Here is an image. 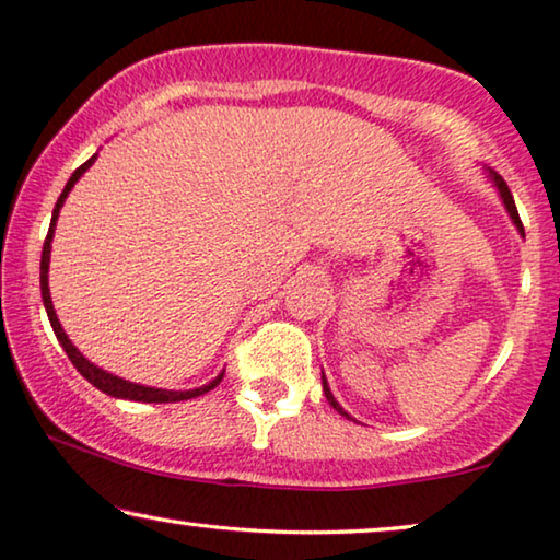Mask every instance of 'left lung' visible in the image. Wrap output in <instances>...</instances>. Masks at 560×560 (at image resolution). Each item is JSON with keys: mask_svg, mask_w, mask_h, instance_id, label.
I'll return each instance as SVG.
<instances>
[{"mask_svg": "<svg viewBox=\"0 0 560 560\" xmlns=\"http://www.w3.org/2000/svg\"><path fill=\"white\" fill-rule=\"evenodd\" d=\"M487 177L492 179L494 183V187H498V192H500V200H502V205H505V210H508V215H510V220H513L515 223V228H517V233L523 235L525 238V233H523V223H520V215H517V208H515V200H513V192H510V187L505 185V179H502L498 172L494 170H487ZM322 390H325V398H327V404L335 408L337 413L340 416H345V419H350L352 421V416L345 411V408L337 404V398L332 396V390H329V383H327V377H325V373H322Z\"/></svg>", "mask_w": 560, "mask_h": 560, "instance_id": "8db88e82", "label": "left lung"}]
</instances>
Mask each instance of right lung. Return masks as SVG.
I'll return each instance as SVG.
<instances>
[{"label":"right lung","instance_id":"1","mask_svg":"<svg viewBox=\"0 0 560 560\" xmlns=\"http://www.w3.org/2000/svg\"><path fill=\"white\" fill-rule=\"evenodd\" d=\"M98 154H93L89 162H83L81 167H78L73 175H70L68 185L62 187L58 202H55V210H52V220H50V231H47V238H45V246H43V261H40V291H43V304H45V312H47V319H50L52 325V332L58 337V342L62 345V350H66V355L73 362L78 373H81L85 381L96 385L98 390H104L106 396H114V398H124V400H141V404H177V400H190V398H198L202 393H208L215 388V385L223 381L225 370H220V373L212 377L208 385H200V388H192V390H164V388H152V385H139V383H131V381H124V377L108 373V370L93 365V362L83 355V352H78V348L73 342L68 340L66 329L60 327L58 322V314H55V306H52V299H50V287H47V271H50V248H52V235H55V223H58V215H60V208L62 202H66L68 192L73 190V185L78 183L85 175V170L91 167L93 162H96Z\"/></svg>","mask_w":560,"mask_h":560}]
</instances>
